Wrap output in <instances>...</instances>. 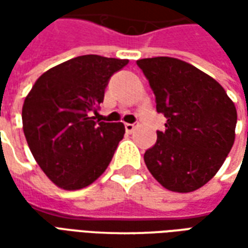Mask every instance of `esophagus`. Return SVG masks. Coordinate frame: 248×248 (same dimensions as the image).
Masks as SVG:
<instances>
[{"label":"esophagus","instance_id":"obj_1","mask_svg":"<svg viewBox=\"0 0 248 248\" xmlns=\"http://www.w3.org/2000/svg\"><path fill=\"white\" fill-rule=\"evenodd\" d=\"M124 129H126V131L127 133H133L135 129V124H124Z\"/></svg>","mask_w":248,"mask_h":248}]
</instances>
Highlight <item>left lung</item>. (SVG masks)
<instances>
[{"instance_id":"obj_1","label":"left lung","mask_w":248,"mask_h":248,"mask_svg":"<svg viewBox=\"0 0 248 248\" xmlns=\"http://www.w3.org/2000/svg\"><path fill=\"white\" fill-rule=\"evenodd\" d=\"M167 118L143 159L151 175L174 192H191L218 172L235 140L236 108L222 85L171 57L138 60Z\"/></svg>"}]
</instances>
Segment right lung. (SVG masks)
Here are the masks:
<instances>
[{
  "label": "right lung",
  "mask_w": 248,
  "mask_h": 248,
  "mask_svg": "<svg viewBox=\"0 0 248 248\" xmlns=\"http://www.w3.org/2000/svg\"><path fill=\"white\" fill-rule=\"evenodd\" d=\"M129 60L87 54L45 71L22 106V129L35 162L56 186H90L108 169L124 124L97 122L110 77Z\"/></svg>",
  "instance_id": "obj_1"
}]
</instances>
